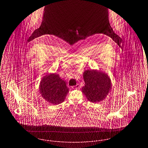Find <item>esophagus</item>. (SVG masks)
<instances>
[{
	"label": "esophagus",
	"instance_id": "1",
	"mask_svg": "<svg viewBox=\"0 0 148 148\" xmlns=\"http://www.w3.org/2000/svg\"><path fill=\"white\" fill-rule=\"evenodd\" d=\"M72 88H74V89H79V88H80V85L79 84H77L76 85L72 86Z\"/></svg>",
	"mask_w": 148,
	"mask_h": 148
}]
</instances>
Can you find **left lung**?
<instances>
[{
  "instance_id": "left-lung-1",
  "label": "left lung",
  "mask_w": 148,
  "mask_h": 148,
  "mask_svg": "<svg viewBox=\"0 0 148 148\" xmlns=\"http://www.w3.org/2000/svg\"><path fill=\"white\" fill-rule=\"evenodd\" d=\"M85 85L82 92L92 103L105 99L111 89V80L107 74L97 70H86L83 73Z\"/></svg>"
}]
</instances>
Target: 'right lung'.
Segmentation results:
<instances>
[{"mask_svg": "<svg viewBox=\"0 0 148 148\" xmlns=\"http://www.w3.org/2000/svg\"><path fill=\"white\" fill-rule=\"evenodd\" d=\"M69 90L65 82L56 73H50L43 77L39 85L42 96L53 105L63 103Z\"/></svg>", "mask_w": 148, "mask_h": 148, "instance_id": "right-lung-1", "label": "right lung"}]
</instances>
